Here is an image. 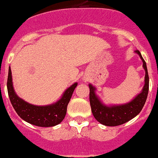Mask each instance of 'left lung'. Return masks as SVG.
<instances>
[{
    "label": "left lung",
    "mask_w": 158,
    "mask_h": 158,
    "mask_svg": "<svg viewBox=\"0 0 158 158\" xmlns=\"http://www.w3.org/2000/svg\"><path fill=\"white\" fill-rule=\"evenodd\" d=\"M135 53H137L143 62V68L146 71L145 84L140 93H139L131 102L121 105H105L96 95V88L91 84L88 85L90 89L89 99L92 112L94 118L102 125L107 126H117L123 125L137 115L141 111L146 103L149 91V77L147 72V64L140 55V51L135 50Z\"/></svg>",
    "instance_id": "left-lung-1"
}]
</instances>
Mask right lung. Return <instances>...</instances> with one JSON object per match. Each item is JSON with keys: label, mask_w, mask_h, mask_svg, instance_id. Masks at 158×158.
I'll list each match as a JSON object with an SVG mask.
<instances>
[{"label": "right lung", "mask_w": 158, "mask_h": 158, "mask_svg": "<svg viewBox=\"0 0 158 158\" xmlns=\"http://www.w3.org/2000/svg\"><path fill=\"white\" fill-rule=\"evenodd\" d=\"M77 83L75 82L63 93L56 103L46 106H36L25 102L16 94L12 85L11 68L7 77V92L15 111L23 120L40 127H51L59 125L66 114L67 105Z\"/></svg>", "instance_id": "1"}]
</instances>
